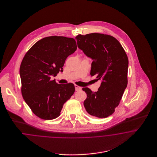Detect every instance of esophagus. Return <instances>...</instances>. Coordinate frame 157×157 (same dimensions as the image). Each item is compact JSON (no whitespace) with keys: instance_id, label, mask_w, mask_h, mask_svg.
<instances>
[{"instance_id":"esophagus-1","label":"esophagus","mask_w":157,"mask_h":157,"mask_svg":"<svg viewBox=\"0 0 157 157\" xmlns=\"http://www.w3.org/2000/svg\"><path fill=\"white\" fill-rule=\"evenodd\" d=\"M75 90H81L82 89V88H81V87H80V86H78V85H75Z\"/></svg>"}]
</instances>
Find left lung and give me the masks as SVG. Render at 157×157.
<instances>
[{
    "label": "left lung",
    "instance_id": "8db88e82",
    "mask_svg": "<svg viewBox=\"0 0 157 157\" xmlns=\"http://www.w3.org/2000/svg\"><path fill=\"white\" fill-rule=\"evenodd\" d=\"M75 39L79 49L93 60L90 75L101 81L97 92L82 88L87 95L83 105L90 115L106 118L114 112L127 88V54L119 41L110 35L93 33L78 35Z\"/></svg>",
    "mask_w": 157,
    "mask_h": 157
}]
</instances>
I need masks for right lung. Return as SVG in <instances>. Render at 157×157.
I'll return each mask as SVG.
<instances>
[{
    "instance_id": "add662e5",
    "label": "right lung",
    "mask_w": 157,
    "mask_h": 157,
    "mask_svg": "<svg viewBox=\"0 0 157 157\" xmlns=\"http://www.w3.org/2000/svg\"><path fill=\"white\" fill-rule=\"evenodd\" d=\"M76 49L74 39L52 36L37 41L25 55L19 71L22 94L39 118L58 117L63 105L74 94L73 83L58 84L51 78L62 71L65 60Z\"/></svg>"
}]
</instances>
